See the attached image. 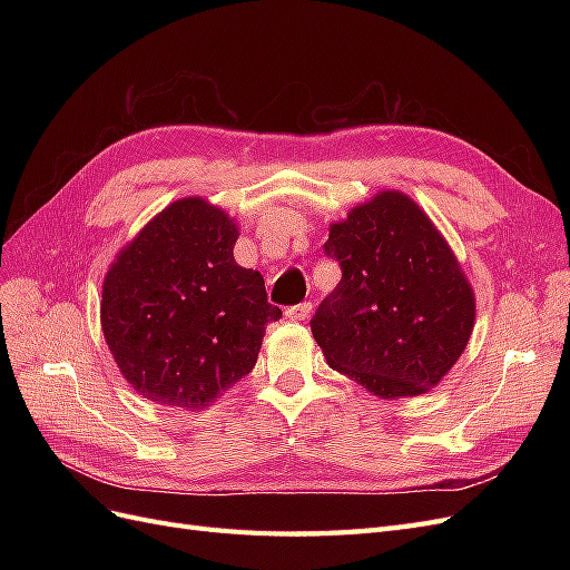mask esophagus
Wrapping results in <instances>:
<instances>
[{"label":"esophagus","instance_id":"esophagus-1","mask_svg":"<svg viewBox=\"0 0 570 570\" xmlns=\"http://www.w3.org/2000/svg\"><path fill=\"white\" fill-rule=\"evenodd\" d=\"M308 316H312V304L308 302L285 308V318H289V321H306Z\"/></svg>","mask_w":570,"mask_h":570}]
</instances>
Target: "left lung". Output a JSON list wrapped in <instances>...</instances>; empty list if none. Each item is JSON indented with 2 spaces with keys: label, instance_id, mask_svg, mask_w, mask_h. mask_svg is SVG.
Instances as JSON below:
<instances>
[{
  "label": "left lung",
  "instance_id": "obj_1",
  "mask_svg": "<svg viewBox=\"0 0 570 570\" xmlns=\"http://www.w3.org/2000/svg\"><path fill=\"white\" fill-rule=\"evenodd\" d=\"M342 268L312 333L327 364L383 400L435 387L473 333V287L421 206L383 189L331 226Z\"/></svg>",
  "mask_w": 570,
  "mask_h": 570
}]
</instances>
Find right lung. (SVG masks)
Returning a JSON list of instances; mask_svg holds the SVG:
<instances>
[{
	"instance_id": "obj_1",
	"label": "right lung",
	"mask_w": 570,
	"mask_h": 570,
	"mask_svg": "<svg viewBox=\"0 0 570 570\" xmlns=\"http://www.w3.org/2000/svg\"><path fill=\"white\" fill-rule=\"evenodd\" d=\"M237 235L226 212L185 197L118 252L101 285V331L145 400L206 409L254 368L283 312L262 273L237 266Z\"/></svg>"
}]
</instances>
